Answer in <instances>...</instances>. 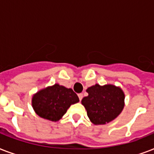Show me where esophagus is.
<instances>
[{"instance_id": "34e87169", "label": "esophagus", "mask_w": 154, "mask_h": 154, "mask_svg": "<svg viewBox=\"0 0 154 154\" xmlns=\"http://www.w3.org/2000/svg\"><path fill=\"white\" fill-rule=\"evenodd\" d=\"M78 97H79L80 101H82V97H83V94H78Z\"/></svg>"}]
</instances>
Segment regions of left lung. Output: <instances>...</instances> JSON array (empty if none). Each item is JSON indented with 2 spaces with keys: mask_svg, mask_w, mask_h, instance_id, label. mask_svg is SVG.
<instances>
[{
  "mask_svg": "<svg viewBox=\"0 0 154 154\" xmlns=\"http://www.w3.org/2000/svg\"><path fill=\"white\" fill-rule=\"evenodd\" d=\"M89 94L82 100L87 115L94 125H104L115 119L124 108L125 94L112 85H95L88 88Z\"/></svg>",
  "mask_w": 154,
  "mask_h": 154,
  "instance_id": "1",
  "label": "left lung"
}]
</instances>
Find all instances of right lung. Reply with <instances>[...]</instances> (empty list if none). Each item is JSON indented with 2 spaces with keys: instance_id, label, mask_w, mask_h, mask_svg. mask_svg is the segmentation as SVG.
Returning a JSON list of instances; mask_svg holds the SVG:
<instances>
[{
  "instance_id": "1",
  "label": "right lung",
  "mask_w": 154,
  "mask_h": 154,
  "mask_svg": "<svg viewBox=\"0 0 154 154\" xmlns=\"http://www.w3.org/2000/svg\"><path fill=\"white\" fill-rule=\"evenodd\" d=\"M79 101L72 89L55 84L39 91L32 97L33 109L42 118L57 122L65 114L70 105Z\"/></svg>"
}]
</instances>
